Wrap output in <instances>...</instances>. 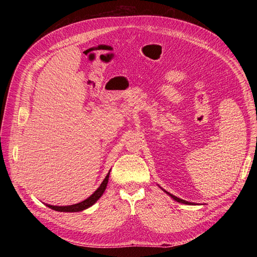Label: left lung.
Instances as JSON below:
<instances>
[{
  "mask_svg": "<svg viewBox=\"0 0 257 257\" xmlns=\"http://www.w3.org/2000/svg\"><path fill=\"white\" fill-rule=\"evenodd\" d=\"M170 196H172L175 200H177L178 203H182V204H190V203H188V201H185V200H183V199H181V198H178L177 196H175V195H172V194H169Z\"/></svg>",
  "mask_w": 257,
  "mask_h": 257,
  "instance_id": "8db88e82",
  "label": "left lung"
}]
</instances>
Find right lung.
Instances as JSON below:
<instances>
[{"label":"right lung","mask_w":257,"mask_h":257,"mask_svg":"<svg viewBox=\"0 0 257 257\" xmlns=\"http://www.w3.org/2000/svg\"><path fill=\"white\" fill-rule=\"evenodd\" d=\"M109 173H108V175L104 179V181L102 182V184L99 185V188L94 193H93L89 198L81 201V203L71 205V206H63V207H62V206H51V205H47V206L49 208L53 209V210H56V211H60V212H78V211H82V210L91 207L93 204H95V201L100 196H102L103 193L105 192L107 183H108V178H109Z\"/></svg>","instance_id":"1"}]
</instances>
